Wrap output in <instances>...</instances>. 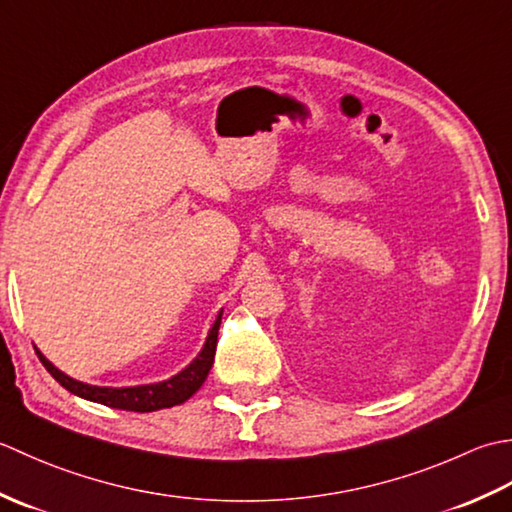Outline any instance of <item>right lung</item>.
<instances>
[{
  "label": "right lung",
  "mask_w": 512,
  "mask_h": 512,
  "mask_svg": "<svg viewBox=\"0 0 512 512\" xmlns=\"http://www.w3.org/2000/svg\"><path fill=\"white\" fill-rule=\"evenodd\" d=\"M221 318H223V309L218 311L214 325L210 327V331H207L203 349L198 351V356L190 364H187L183 371H179L176 375H172V378L163 380V382L137 384V387H97V384L75 380V378H70V375H66L64 371H59L55 364H52L37 347H35V351H37L41 364L46 367V371L72 395H79V398L97 402V404L112 406V409L150 413V411L170 409V406L183 404L185 400H190L198 389H201V384L205 382L207 373H210L212 364H214Z\"/></svg>",
  "instance_id": "obj_1"
}]
</instances>
